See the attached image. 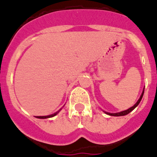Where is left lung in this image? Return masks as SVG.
Masks as SVG:
<instances>
[{
  "label": "left lung",
  "instance_id": "obj_1",
  "mask_svg": "<svg viewBox=\"0 0 157 157\" xmlns=\"http://www.w3.org/2000/svg\"><path fill=\"white\" fill-rule=\"evenodd\" d=\"M143 94H144V90L142 91V93H141V96H140V98H139V99L137 100V102L134 104V105L132 106V107H131V108H129L128 109H127V110H124V111H122V112H119V113H108V112H104L106 114H108V115H110V116H114V117H120V116H125V115H127V114L130 113L131 112L132 110H134L135 108L138 106V104L140 103V102H141V98H142V97H143Z\"/></svg>",
  "mask_w": 157,
  "mask_h": 157
}]
</instances>
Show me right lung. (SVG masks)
<instances>
[{
  "label": "right lung",
  "mask_w": 157,
  "mask_h": 157,
  "mask_svg": "<svg viewBox=\"0 0 157 157\" xmlns=\"http://www.w3.org/2000/svg\"><path fill=\"white\" fill-rule=\"evenodd\" d=\"M61 109H62V108H61ZM61 109H59V110L58 111V112H56V113H55L51 114V115H48V116H37V117H37V118H40V119L49 118V117H55V115H57V114L59 113V111H60Z\"/></svg>",
  "instance_id": "1"
}]
</instances>
